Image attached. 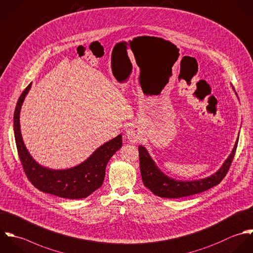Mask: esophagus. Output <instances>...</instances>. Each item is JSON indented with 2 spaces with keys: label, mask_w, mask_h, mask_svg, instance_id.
I'll return each instance as SVG.
<instances>
[{
  "label": "esophagus",
  "mask_w": 253,
  "mask_h": 253,
  "mask_svg": "<svg viewBox=\"0 0 253 253\" xmlns=\"http://www.w3.org/2000/svg\"><path fill=\"white\" fill-rule=\"evenodd\" d=\"M126 136L129 142L131 143H137L140 141L141 139V134H140V130L136 127V126H132L130 127L127 132H126Z\"/></svg>",
  "instance_id": "34e87169"
}]
</instances>
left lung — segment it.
Wrapping results in <instances>:
<instances>
[{"instance_id": "1", "label": "left lung", "mask_w": 253, "mask_h": 253, "mask_svg": "<svg viewBox=\"0 0 253 253\" xmlns=\"http://www.w3.org/2000/svg\"><path fill=\"white\" fill-rule=\"evenodd\" d=\"M238 141L239 137L232 153L224 162L221 168L212 175L196 180H177L169 177L168 175H166L157 167L146 148L142 145H139V163L143 183L155 195L165 198H180L205 191L219 184L227 174L236 154Z\"/></svg>"}]
</instances>
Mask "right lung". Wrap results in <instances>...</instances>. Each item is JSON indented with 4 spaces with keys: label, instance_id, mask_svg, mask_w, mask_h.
Here are the masks:
<instances>
[{
    "label": "right lung",
    "instance_id": "obj_1",
    "mask_svg": "<svg viewBox=\"0 0 253 253\" xmlns=\"http://www.w3.org/2000/svg\"><path fill=\"white\" fill-rule=\"evenodd\" d=\"M31 85L32 83L21 93L13 115L14 138L25 174L37 189L45 193L68 199L85 198L102 185L109 160L122 147V134L101 145L84 162L74 168L52 169L39 165L24 145L19 125L20 109Z\"/></svg>",
    "mask_w": 253,
    "mask_h": 253
}]
</instances>
